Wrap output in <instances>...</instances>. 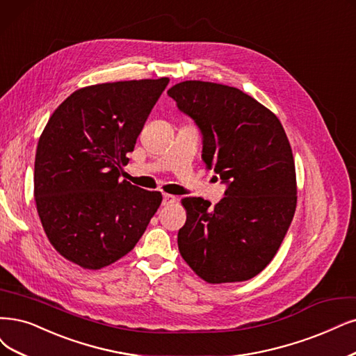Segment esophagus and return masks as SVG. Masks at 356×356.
Instances as JSON below:
<instances>
[{"mask_svg":"<svg viewBox=\"0 0 356 356\" xmlns=\"http://www.w3.org/2000/svg\"><path fill=\"white\" fill-rule=\"evenodd\" d=\"M176 201H177V198H176V196H173V195H168V193H164V195H163V205H164V207L173 205Z\"/></svg>","mask_w":356,"mask_h":356,"instance_id":"34e87169","label":"esophagus"}]
</instances>
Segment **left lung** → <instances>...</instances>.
I'll list each match as a JSON object with an SVG mask.
<instances>
[{
    "label": "left lung",
    "mask_w": 356,
    "mask_h": 356,
    "mask_svg": "<svg viewBox=\"0 0 356 356\" xmlns=\"http://www.w3.org/2000/svg\"><path fill=\"white\" fill-rule=\"evenodd\" d=\"M204 136L202 160L226 196L218 204L185 198L177 245L208 283L255 277L277 254L296 209V173L286 131L264 105L238 88L186 81L167 90Z\"/></svg>",
    "instance_id": "obj_1"
}]
</instances>
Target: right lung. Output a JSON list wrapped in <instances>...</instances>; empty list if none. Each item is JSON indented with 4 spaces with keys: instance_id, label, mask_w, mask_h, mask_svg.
I'll return each instance as SVG.
<instances>
[{
    "instance_id": "right-lung-1",
    "label": "right lung",
    "mask_w": 356,
    "mask_h": 356,
    "mask_svg": "<svg viewBox=\"0 0 356 356\" xmlns=\"http://www.w3.org/2000/svg\"><path fill=\"white\" fill-rule=\"evenodd\" d=\"M170 79L74 90L38 142L33 195L49 243L74 264L99 270L135 248L163 196L120 181L127 152Z\"/></svg>"
}]
</instances>
